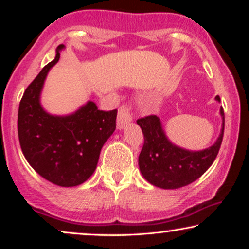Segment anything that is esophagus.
Wrapping results in <instances>:
<instances>
[{"label": "esophagus", "instance_id": "esophagus-1", "mask_svg": "<svg viewBox=\"0 0 249 249\" xmlns=\"http://www.w3.org/2000/svg\"><path fill=\"white\" fill-rule=\"evenodd\" d=\"M131 110H132L131 105H127V104H122L121 107H119L118 120H117V124L119 129L124 128L125 124H129V122L132 120Z\"/></svg>", "mask_w": 249, "mask_h": 249}]
</instances>
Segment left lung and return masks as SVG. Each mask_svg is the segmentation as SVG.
Segmentation results:
<instances>
[{
	"label": "left lung",
	"instance_id": "left-lung-1",
	"mask_svg": "<svg viewBox=\"0 0 249 249\" xmlns=\"http://www.w3.org/2000/svg\"><path fill=\"white\" fill-rule=\"evenodd\" d=\"M220 102V96L215 97ZM223 124L215 144L199 152H190L171 144L163 131L156 115L137 120L144 134V145L138 158L142 175L153 186L163 189H177L187 186L206 172L215 160L222 144L224 112L221 107Z\"/></svg>",
	"mask_w": 249,
	"mask_h": 249
}]
</instances>
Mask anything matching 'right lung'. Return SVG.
<instances>
[{"mask_svg":"<svg viewBox=\"0 0 249 249\" xmlns=\"http://www.w3.org/2000/svg\"><path fill=\"white\" fill-rule=\"evenodd\" d=\"M47 63L26 88L19 104L18 136L21 151L32 168L44 179L61 187L86 181L96 169L101 149L117 125V110H98L88 102L73 114L55 117L40 107L39 95L49 70Z\"/></svg>","mask_w":249,"mask_h":249,"instance_id":"add662e5","label":"right lung"}]
</instances>
